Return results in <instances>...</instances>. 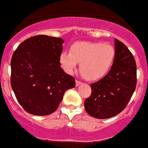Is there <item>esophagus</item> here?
Instances as JSON below:
<instances>
[{"mask_svg":"<svg viewBox=\"0 0 148 148\" xmlns=\"http://www.w3.org/2000/svg\"><path fill=\"white\" fill-rule=\"evenodd\" d=\"M81 84H82L81 81H79V80H78V79L75 80V85H76V86H79V85H80Z\"/></svg>","mask_w":148,"mask_h":148,"instance_id":"esophagus-1","label":"esophagus"}]
</instances>
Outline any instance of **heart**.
Segmentation results:
<instances>
[{
    "instance_id": "obj_1",
    "label": "heart",
    "mask_w": 148,
    "mask_h": 148,
    "mask_svg": "<svg viewBox=\"0 0 148 148\" xmlns=\"http://www.w3.org/2000/svg\"><path fill=\"white\" fill-rule=\"evenodd\" d=\"M115 47L102 42L81 41L72 45L70 52L64 51L60 62L66 73H73L80 63V73L85 79L96 81L109 73L116 58Z\"/></svg>"
}]
</instances>
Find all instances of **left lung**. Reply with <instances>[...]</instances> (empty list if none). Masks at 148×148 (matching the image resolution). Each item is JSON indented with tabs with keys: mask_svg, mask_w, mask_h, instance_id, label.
I'll return each instance as SVG.
<instances>
[{
	"mask_svg": "<svg viewBox=\"0 0 148 148\" xmlns=\"http://www.w3.org/2000/svg\"><path fill=\"white\" fill-rule=\"evenodd\" d=\"M116 54L111 69L103 78L91 84V94L85 101L87 113L97 119L119 114L126 107L137 84V68L132 53L115 39Z\"/></svg>",
	"mask_w": 148,
	"mask_h": 148,
	"instance_id": "left-lung-1",
	"label": "left lung"
}]
</instances>
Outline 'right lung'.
I'll list each match as a JSON object with an SVG mask.
<instances>
[{
    "mask_svg": "<svg viewBox=\"0 0 148 148\" xmlns=\"http://www.w3.org/2000/svg\"><path fill=\"white\" fill-rule=\"evenodd\" d=\"M63 42L60 38L35 35L22 42L12 56L11 87L29 113L51 114L58 108L66 91L75 86L74 77L60 67Z\"/></svg>",
    "mask_w": 148,
    "mask_h": 148,
    "instance_id": "1",
    "label": "right lung"
}]
</instances>
